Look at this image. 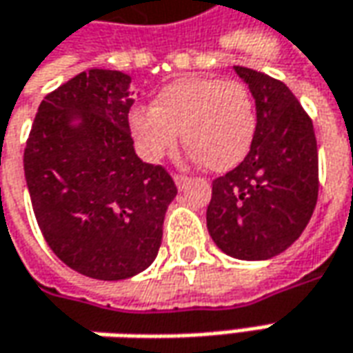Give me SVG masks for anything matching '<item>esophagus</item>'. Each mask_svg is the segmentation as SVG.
<instances>
[{
  "label": "esophagus",
  "mask_w": 353,
  "mask_h": 353,
  "mask_svg": "<svg viewBox=\"0 0 353 353\" xmlns=\"http://www.w3.org/2000/svg\"><path fill=\"white\" fill-rule=\"evenodd\" d=\"M174 182H176V186L182 190V188L186 186V182H188V176H184V174H174Z\"/></svg>",
  "instance_id": "1"
}]
</instances>
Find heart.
I'll list each match as a JSON object with an SVG mask.
<instances>
[{
	"mask_svg": "<svg viewBox=\"0 0 353 353\" xmlns=\"http://www.w3.org/2000/svg\"><path fill=\"white\" fill-rule=\"evenodd\" d=\"M128 126L148 161H159L176 148L182 132L192 159L210 171H227L245 159L252 145L256 114L243 83L181 77L161 89L155 106L134 108Z\"/></svg>",
	"mask_w": 353,
	"mask_h": 353,
	"instance_id": "1",
	"label": "heart"
}]
</instances>
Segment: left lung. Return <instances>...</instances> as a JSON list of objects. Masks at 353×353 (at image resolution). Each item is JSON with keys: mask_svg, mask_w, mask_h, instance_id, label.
Listing matches in <instances>:
<instances>
[{"mask_svg": "<svg viewBox=\"0 0 353 353\" xmlns=\"http://www.w3.org/2000/svg\"><path fill=\"white\" fill-rule=\"evenodd\" d=\"M256 103V132L245 161L215 179L208 231L225 254L268 260L299 239L319 196L313 122L285 83L235 65Z\"/></svg>", "mask_w": 353, "mask_h": 353, "instance_id": "8db88e82", "label": "left lung"}]
</instances>
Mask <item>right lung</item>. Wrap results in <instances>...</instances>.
Here are the masks:
<instances>
[{
  "mask_svg": "<svg viewBox=\"0 0 353 353\" xmlns=\"http://www.w3.org/2000/svg\"><path fill=\"white\" fill-rule=\"evenodd\" d=\"M130 75L89 70L44 97L25 148V179L54 254L94 280L116 281L155 260L171 174L136 155Z\"/></svg>",
  "mask_w": 353,
  "mask_h": 353,
  "instance_id": "obj_1",
  "label": "right lung"
}]
</instances>
